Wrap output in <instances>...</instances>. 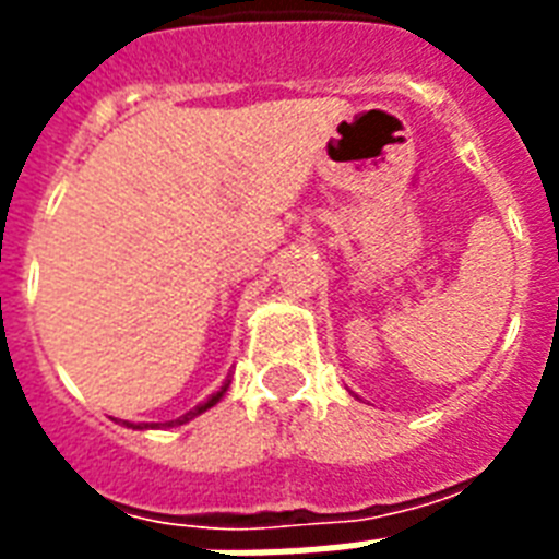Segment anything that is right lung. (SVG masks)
Here are the masks:
<instances>
[{
	"label": "right lung",
	"instance_id": "obj_1",
	"mask_svg": "<svg viewBox=\"0 0 559 559\" xmlns=\"http://www.w3.org/2000/svg\"><path fill=\"white\" fill-rule=\"evenodd\" d=\"M226 389H228V380H226V385H223V389L217 391V394H211V397L205 400V403H200V406L191 408V412H186V415L177 417V420H168V424H139V426L127 424V426H133V429H159V426H182V424H188V420H191V417L202 415V412H205V408L214 406V403H219V397H223V394H226Z\"/></svg>",
	"mask_w": 559,
	"mask_h": 559
}]
</instances>
